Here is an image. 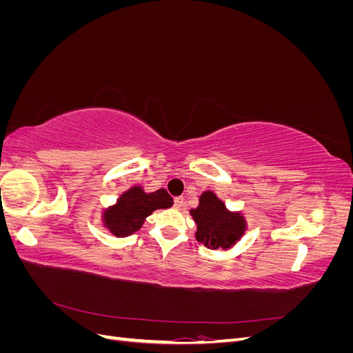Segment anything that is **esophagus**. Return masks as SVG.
<instances>
[{"label": "esophagus", "instance_id": "34e87169", "mask_svg": "<svg viewBox=\"0 0 353 353\" xmlns=\"http://www.w3.org/2000/svg\"><path fill=\"white\" fill-rule=\"evenodd\" d=\"M174 203H175V208L176 209H181L184 206V197H176L175 200H174Z\"/></svg>", "mask_w": 353, "mask_h": 353}]
</instances>
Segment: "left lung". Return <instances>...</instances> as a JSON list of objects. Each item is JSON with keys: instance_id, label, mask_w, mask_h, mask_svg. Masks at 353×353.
<instances>
[{"instance_id": "8db88e82", "label": "left lung", "mask_w": 353, "mask_h": 353, "mask_svg": "<svg viewBox=\"0 0 353 353\" xmlns=\"http://www.w3.org/2000/svg\"><path fill=\"white\" fill-rule=\"evenodd\" d=\"M197 223L196 239L208 249H231L248 230L241 212H231L213 191H205L199 197V206L190 210Z\"/></svg>"}]
</instances>
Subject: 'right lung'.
<instances>
[{
	"instance_id": "right-lung-1",
	"label": "right lung",
	"mask_w": 353,
	"mask_h": 353,
	"mask_svg": "<svg viewBox=\"0 0 353 353\" xmlns=\"http://www.w3.org/2000/svg\"><path fill=\"white\" fill-rule=\"evenodd\" d=\"M174 205V199L168 191L160 188L145 193L141 185H134L121 194L113 206L104 209L101 221L116 237H128L143 227L147 216L157 209H168Z\"/></svg>"
}]
</instances>
